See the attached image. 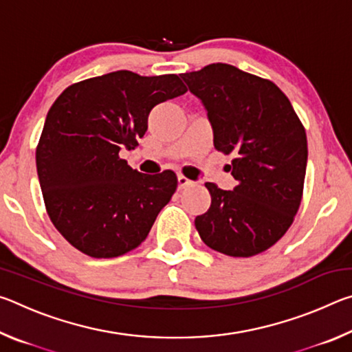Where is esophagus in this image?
Returning a JSON list of instances; mask_svg holds the SVG:
<instances>
[{
	"mask_svg": "<svg viewBox=\"0 0 352 352\" xmlns=\"http://www.w3.org/2000/svg\"><path fill=\"white\" fill-rule=\"evenodd\" d=\"M178 189H184V188H188V186H190V184H192V182L190 180H188L186 177H183V175H178Z\"/></svg>",
	"mask_w": 352,
	"mask_h": 352,
	"instance_id": "esophagus-1",
	"label": "esophagus"
}]
</instances>
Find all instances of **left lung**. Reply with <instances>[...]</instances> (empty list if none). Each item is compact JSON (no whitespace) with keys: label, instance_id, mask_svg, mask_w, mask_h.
I'll return each mask as SVG.
<instances>
[{"label":"left lung","instance_id":"8db88e82","mask_svg":"<svg viewBox=\"0 0 352 352\" xmlns=\"http://www.w3.org/2000/svg\"><path fill=\"white\" fill-rule=\"evenodd\" d=\"M204 104L214 147L233 153L237 180L231 190L205 183L211 206L195 217L208 247L234 258L270 248L284 236L300 208L307 140L287 96L275 83L226 63L182 74Z\"/></svg>","mask_w":352,"mask_h":352}]
</instances>
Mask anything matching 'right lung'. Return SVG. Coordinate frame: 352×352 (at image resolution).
I'll use <instances>...</instances> for the list:
<instances>
[{
    "mask_svg": "<svg viewBox=\"0 0 352 352\" xmlns=\"http://www.w3.org/2000/svg\"><path fill=\"white\" fill-rule=\"evenodd\" d=\"M186 93L180 77L115 71L68 87L47 111L37 153L46 211L91 258H116L146 239L177 189V175L133 170L121 160L147 130L155 105Z\"/></svg>",
    "mask_w": 352,
    "mask_h": 352,
    "instance_id": "obj_1",
    "label": "right lung"
}]
</instances>
